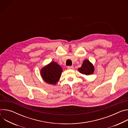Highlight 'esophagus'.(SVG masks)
Segmentation results:
<instances>
[{
	"label": "esophagus",
	"instance_id": "obj_1",
	"mask_svg": "<svg viewBox=\"0 0 128 128\" xmlns=\"http://www.w3.org/2000/svg\"><path fill=\"white\" fill-rule=\"evenodd\" d=\"M67 69H74V67L69 66H67Z\"/></svg>",
	"mask_w": 128,
	"mask_h": 128
}]
</instances>
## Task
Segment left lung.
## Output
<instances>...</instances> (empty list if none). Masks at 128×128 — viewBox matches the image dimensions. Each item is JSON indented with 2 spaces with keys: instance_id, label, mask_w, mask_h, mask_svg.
I'll use <instances>...</instances> for the list:
<instances>
[{
  "instance_id": "8db88e82",
  "label": "left lung",
  "mask_w": 128,
  "mask_h": 128,
  "mask_svg": "<svg viewBox=\"0 0 128 128\" xmlns=\"http://www.w3.org/2000/svg\"><path fill=\"white\" fill-rule=\"evenodd\" d=\"M79 72L82 74L86 75L92 74L94 71V67L88 60H85L80 68L78 69Z\"/></svg>"
}]
</instances>
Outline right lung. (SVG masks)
<instances>
[{
  "instance_id": "add662e5",
  "label": "right lung",
  "mask_w": 128,
  "mask_h": 128,
  "mask_svg": "<svg viewBox=\"0 0 128 128\" xmlns=\"http://www.w3.org/2000/svg\"><path fill=\"white\" fill-rule=\"evenodd\" d=\"M62 67L56 62H52L43 67L40 71L41 76L44 82L51 84H56L60 80Z\"/></svg>"
}]
</instances>
